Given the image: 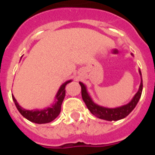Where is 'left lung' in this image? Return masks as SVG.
Here are the masks:
<instances>
[{"instance_id":"8db88e82","label":"left lung","mask_w":155,"mask_h":155,"mask_svg":"<svg viewBox=\"0 0 155 155\" xmlns=\"http://www.w3.org/2000/svg\"><path fill=\"white\" fill-rule=\"evenodd\" d=\"M139 73L141 76H142V73H141L140 70ZM80 84L81 86V95H82L83 101H84L87 108H88V110L95 117L106 120H118L122 119V118H125V117H127L132 112L133 109L135 108V106L137 105V102H138L140 97L142 96V86H143L142 80L138 92L135 94L132 101L129 104L121 106V107H118V108H108L101 107V106L97 105V104H95L92 101L89 95L87 94L86 87L84 86V84H82V83H80Z\"/></svg>"}]
</instances>
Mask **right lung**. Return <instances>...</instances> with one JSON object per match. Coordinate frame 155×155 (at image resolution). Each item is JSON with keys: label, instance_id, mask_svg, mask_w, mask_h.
<instances>
[{"label": "right lung", "instance_id": "right-lung-1", "mask_svg": "<svg viewBox=\"0 0 155 155\" xmlns=\"http://www.w3.org/2000/svg\"><path fill=\"white\" fill-rule=\"evenodd\" d=\"M71 81V80H68L61 86L58 93L56 95L55 103L51 107H49V108L43 109V110H25L18 104L14 97L12 96L13 102L15 104L16 107L18 108V110L19 111V113L31 122L37 123V124L49 123L54 120L59 115L61 111V105H62L63 99L65 97V87L66 85L68 84V83H70Z\"/></svg>", "mask_w": 155, "mask_h": 155}]
</instances>
